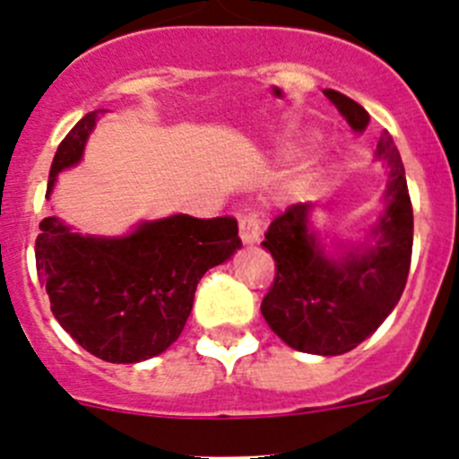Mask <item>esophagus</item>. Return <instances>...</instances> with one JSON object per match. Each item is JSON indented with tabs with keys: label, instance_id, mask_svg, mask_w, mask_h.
Instances as JSON below:
<instances>
[{
	"label": "esophagus",
	"instance_id": "34e87169",
	"mask_svg": "<svg viewBox=\"0 0 459 459\" xmlns=\"http://www.w3.org/2000/svg\"><path fill=\"white\" fill-rule=\"evenodd\" d=\"M239 238L244 244H257L262 238V220L255 212L239 217Z\"/></svg>",
	"mask_w": 459,
	"mask_h": 459
}]
</instances>
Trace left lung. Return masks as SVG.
Segmentation results:
<instances>
[{
	"label": "left lung",
	"mask_w": 459,
	"mask_h": 459,
	"mask_svg": "<svg viewBox=\"0 0 459 459\" xmlns=\"http://www.w3.org/2000/svg\"><path fill=\"white\" fill-rule=\"evenodd\" d=\"M355 133L367 110L337 91H324ZM375 160L386 169L384 212L359 244L328 253L311 226L313 204H293L268 226L262 247L275 259V281L262 302L271 331L295 351L342 355L377 331L406 286L413 248V206L402 157L382 133Z\"/></svg>",
	"instance_id": "obj_1"
}]
</instances>
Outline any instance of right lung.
<instances>
[{"label": "right lung", "mask_w": 459, "mask_h": 459, "mask_svg": "<svg viewBox=\"0 0 459 459\" xmlns=\"http://www.w3.org/2000/svg\"><path fill=\"white\" fill-rule=\"evenodd\" d=\"M100 113L82 117L59 143L46 197L62 170L80 164ZM39 230L35 262L50 311L82 349L113 364L164 353L184 331L204 273L242 248L233 217L178 212L142 221L119 238L84 235L46 217Z\"/></svg>", "instance_id": "right-lung-1"}]
</instances>
